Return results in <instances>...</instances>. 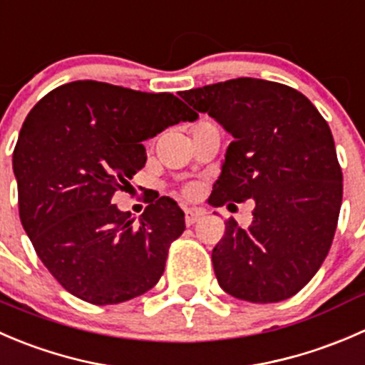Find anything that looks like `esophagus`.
<instances>
[{
  "instance_id": "obj_1",
  "label": "esophagus",
  "mask_w": 365,
  "mask_h": 365,
  "mask_svg": "<svg viewBox=\"0 0 365 365\" xmlns=\"http://www.w3.org/2000/svg\"><path fill=\"white\" fill-rule=\"evenodd\" d=\"M200 216H202L200 209H195V207L184 209V222H186V225H193V223H197Z\"/></svg>"
}]
</instances>
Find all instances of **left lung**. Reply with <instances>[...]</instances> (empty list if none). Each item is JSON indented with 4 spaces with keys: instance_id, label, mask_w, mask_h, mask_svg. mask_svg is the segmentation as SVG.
Segmentation results:
<instances>
[{
    "instance_id": "obj_1",
    "label": "left lung",
    "mask_w": 365,
    "mask_h": 365,
    "mask_svg": "<svg viewBox=\"0 0 365 365\" xmlns=\"http://www.w3.org/2000/svg\"><path fill=\"white\" fill-rule=\"evenodd\" d=\"M179 96L234 138L209 204H255L252 225L230 218L212 248L220 287L252 304L294 297L323 264L341 211L342 172L327 120L304 93L266 79Z\"/></svg>"
}]
</instances>
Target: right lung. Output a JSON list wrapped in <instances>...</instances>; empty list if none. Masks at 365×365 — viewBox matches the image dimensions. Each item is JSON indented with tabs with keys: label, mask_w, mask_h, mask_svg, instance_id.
<instances>
[{
	"label": "right lung",
	"mask_w": 365,
	"mask_h": 365,
	"mask_svg": "<svg viewBox=\"0 0 365 365\" xmlns=\"http://www.w3.org/2000/svg\"><path fill=\"white\" fill-rule=\"evenodd\" d=\"M197 117L174 93L90 79L61 85L31 108L12 160L19 216L68 293L113 305L156 286L168 247L186 229L182 209L170 197L149 200L135 223L111 197L145 167L142 142Z\"/></svg>",
	"instance_id": "add662e5"
}]
</instances>
